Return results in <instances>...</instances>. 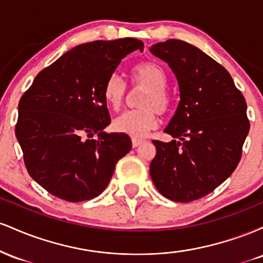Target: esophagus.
I'll use <instances>...</instances> for the list:
<instances>
[{"label":"esophagus","instance_id":"esophagus-1","mask_svg":"<svg viewBox=\"0 0 263 263\" xmlns=\"http://www.w3.org/2000/svg\"><path fill=\"white\" fill-rule=\"evenodd\" d=\"M142 143H143V140H141V138H132V146H134L135 147V148H136V147H138V146H140V144H142Z\"/></svg>","mask_w":263,"mask_h":263}]
</instances>
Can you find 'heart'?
Instances as JSON below:
<instances>
[{"label":"heart","mask_w":263,"mask_h":263,"mask_svg":"<svg viewBox=\"0 0 263 263\" xmlns=\"http://www.w3.org/2000/svg\"><path fill=\"white\" fill-rule=\"evenodd\" d=\"M131 83L134 87H143L137 100L140 107L116 117L114 128L131 137H143L158 125V114H165L172 105V96L167 87L168 75L158 63L147 60L132 68ZM102 93L107 106L117 111L127 96V85L121 77L112 74L105 81Z\"/></svg>","instance_id":"b5f03b06"}]
</instances>
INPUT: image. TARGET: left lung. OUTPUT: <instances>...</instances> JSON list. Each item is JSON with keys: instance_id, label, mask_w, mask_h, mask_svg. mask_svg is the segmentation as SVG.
Listing matches in <instances>:
<instances>
[{"instance_id": "8db88e82", "label": "left lung", "mask_w": 263, "mask_h": 263, "mask_svg": "<svg viewBox=\"0 0 263 263\" xmlns=\"http://www.w3.org/2000/svg\"><path fill=\"white\" fill-rule=\"evenodd\" d=\"M149 50L168 63L180 92L164 129L178 141H152L157 153L151 178L163 197L189 203L218 188L236 170L250 129L246 100L224 66L194 45L170 39Z\"/></svg>"}]
</instances>
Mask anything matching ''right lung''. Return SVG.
Instances as JSON below:
<instances>
[{
  "mask_svg": "<svg viewBox=\"0 0 263 263\" xmlns=\"http://www.w3.org/2000/svg\"><path fill=\"white\" fill-rule=\"evenodd\" d=\"M136 49L143 43L135 38L78 45L44 68L21 98L16 137L26 168L54 197L70 203L98 197L131 151L127 135L102 131L111 122L102 89Z\"/></svg>",
  "mask_w": 263,
  "mask_h": 263,
  "instance_id": "right-lung-1",
  "label": "right lung"
}]
</instances>
